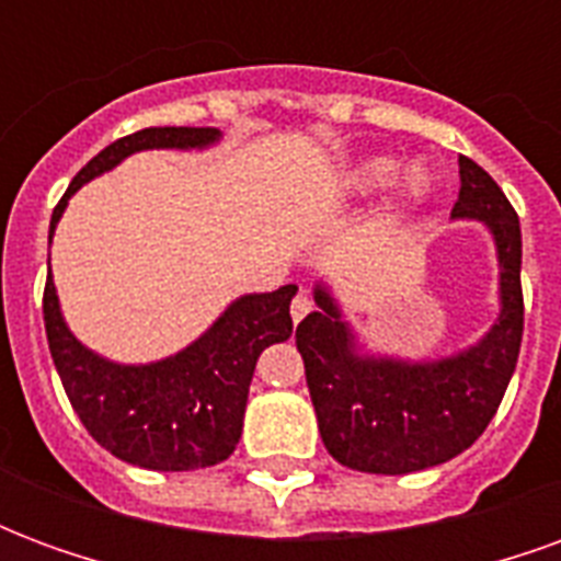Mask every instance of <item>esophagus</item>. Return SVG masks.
Here are the masks:
<instances>
[{"label":"esophagus","instance_id":"obj_1","mask_svg":"<svg viewBox=\"0 0 561 561\" xmlns=\"http://www.w3.org/2000/svg\"><path fill=\"white\" fill-rule=\"evenodd\" d=\"M309 312H312V300H309L306 294H297V297L291 300V318L294 321H304Z\"/></svg>","mask_w":561,"mask_h":561}]
</instances>
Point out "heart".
<instances>
[{"mask_svg": "<svg viewBox=\"0 0 561 561\" xmlns=\"http://www.w3.org/2000/svg\"><path fill=\"white\" fill-rule=\"evenodd\" d=\"M390 173H393V161L390 159H369L364 164H357L348 176V185H352L354 192H360V195H369V192H376L381 185H388ZM402 192L409 197H421L426 192V173L423 171H409L405 173V180H402Z\"/></svg>", "mask_w": 561, "mask_h": 561, "instance_id": "obj_1", "label": "heart"}]
</instances>
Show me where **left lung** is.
Segmentation results:
<instances>
[{
  "instance_id": "left-lung-1",
  "label": "left lung",
  "mask_w": 561,
  "mask_h": 561,
  "mask_svg": "<svg viewBox=\"0 0 561 561\" xmlns=\"http://www.w3.org/2000/svg\"><path fill=\"white\" fill-rule=\"evenodd\" d=\"M450 216L486 221L502 267V316L469 352L433 364L360 357L324 288H316V312L297 324L294 340L321 442L354 471L409 474L454 459L481 438L514 376L523 342L517 213L481 164L459 156V197Z\"/></svg>"
}]
</instances>
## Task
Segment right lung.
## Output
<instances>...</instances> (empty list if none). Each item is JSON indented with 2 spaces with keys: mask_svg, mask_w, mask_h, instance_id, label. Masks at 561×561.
<instances>
[{
  "mask_svg": "<svg viewBox=\"0 0 561 561\" xmlns=\"http://www.w3.org/2000/svg\"><path fill=\"white\" fill-rule=\"evenodd\" d=\"M219 128H140L114 140L71 180L50 219V237L68 197L92 176L138 152L161 147H207ZM279 291L245 294L225 309L188 348L149 366H119L83 348L62 321L50 273L44 285V330L71 409L87 433L114 457L152 471L209 469L233 454L243 433L249 385L261 352L291 336V297Z\"/></svg>",
  "mask_w": 561,
  "mask_h": 561,
  "instance_id": "1",
  "label": "right lung"
}]
</instances>
